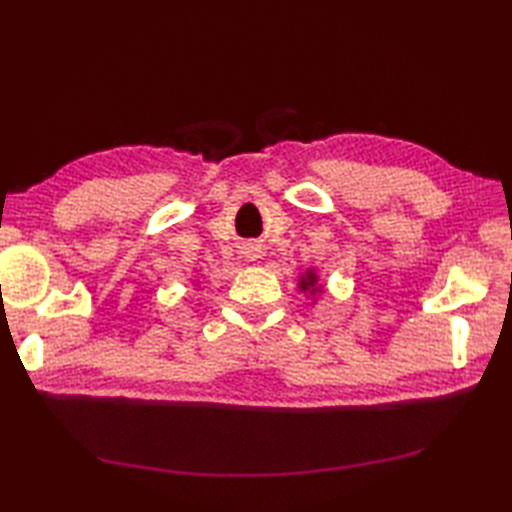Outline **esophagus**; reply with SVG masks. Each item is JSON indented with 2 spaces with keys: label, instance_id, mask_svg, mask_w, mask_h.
Segmentation results:
<instances>
[{
  "label": "esophagus",
  "instance_id": "34e87169",
  "mask_svg": "<svg viewBox=\"0 0 512 512\" xmlns=\"http://www.w3.org/2000/svg\"><path fill=\"white\" fill-rule=\"evenodd\" d=\"M248 257H253V259L257 257V255H255V250H253V248H250V250H248Z\"/></svg>",
  "mask_w": 512,
  "mask_h": 512
}]
</instances>
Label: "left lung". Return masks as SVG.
<instances>
[{"mask_svg":"<svg viewBox=\"0 0 512 512\" xmlns=\"http://www.w3.org/2000/svg\"><path fill=\"white\" fill-rule=\"evenodd\" d=\"M314 284H317V275H314L312 273V270H310V273H306V277H301V290H312V292H319V288L317 286H314Z\"/></svg>","mask_w":512,"mask_h":512,"instance_id":"obj_1","label":"left lung"}]
</instances>
